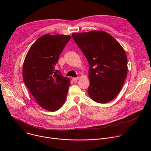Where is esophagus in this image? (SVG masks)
<instances>
[{
  "label": "esophagus",
  "mask_w": 151,
  "mask_h": 151,
  "mask_svg": "<svg viewBox=\"0 0 151 151\" xmlns=\"http://www.w3.org/2000/svg\"><path fill=\"white\" fill-rule=\"evenodd\" d=\"M78 79H79V77H78V78H72V80H73L74 82L77 81Z\"/></svg>",
  "instance_id": "34e87169"
}]
</instances>
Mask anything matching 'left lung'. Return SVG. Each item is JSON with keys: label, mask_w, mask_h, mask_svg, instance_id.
<instances>
[{"label": "left lung", "mask_w": 151, "mask_h": 151, "mask_svg": "<svg viewBox=\"0 0 151 151\" xmlns=\"http://www.w3.org/2000/svg\"><path fill=\"white\" fill-rule=\"evenodd\" d=\"M72 37L90 64V97L99 103L114 100L127 76V57L119 43L102 30L75 33Z\"/></svg>", "instance_id": "obj_1"}]
</instances>
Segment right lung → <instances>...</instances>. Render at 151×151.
I'll list each match as a JSON object with an SVG mask.
<instances>
[{"instance_id":"obj_1","label":"right lung","mask_w":151,"mask_h":151,"mask_svg":"<svg viewBox=\"0 0 151 151\" xmlns=\"http://www.w3.org/2000/svg\"><path fill=\"white\" fill-rule=\"evenodd\" d=\"M70 39L64 35H43L30 47L24 61L23 78L26 87L37 103L48 111L59 109L66 99L70 81L55 66Z\"/></svg>"}]
</instances>
